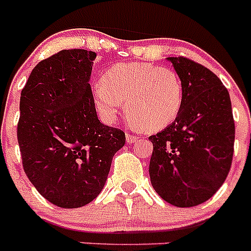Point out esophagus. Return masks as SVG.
<instances>
[{"instance_id":"34e87169","label":"esophagus","mask_w":251,"mask_h":251,"mask_svg":"<svg viewBox=\"0 0 251 251\" xmlns=\"http://www.w3.org/2000/svg\"><path fill=\"white\" fill-rule=\"evenodd\" d=\"M126 138H127V143H134V142L138 139V137L133 136V134H129V133H127V134H126Z\"/></svg>"}]
</instances>
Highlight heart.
I'll return each instance as SVG.
<instances>
[{
	"label": "heart",
	"mask_w": 251,
	"mask_h": 251,
	"mask_svg": "<svg viewBox=\"0 0 251 251\" xmlns=\"http://www.w3.org/2000/svg\"><path fill=\"white\" fill-rule=\"evenodd\" d=\"M99 115L113 122L126 101L130 123L146 132H157L178 117L183 85L176 70L150 63L115 64L93 88Z\"/></svg>",
	"instance_id": "obj_1"
}]
</instances>
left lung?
<instances>
[{
	"instance_id": "1",
	"label": "left lung",
	"mask_w": 251,
	"mask_h": 251,
	"mask_svg": "<svg viewBox=\"0 0 251 251\" xmlns=\"http://www.w3.org/2000/svg\"><path fill=\"white\" fill-rule=\"evenodd\" d=\"M167 59L182 81L183 104L174 123L150 137V177L163 200L177 207H192L214 196L231 167V100L211 70L187 57Z\"/></svg>"
}]
</instances>
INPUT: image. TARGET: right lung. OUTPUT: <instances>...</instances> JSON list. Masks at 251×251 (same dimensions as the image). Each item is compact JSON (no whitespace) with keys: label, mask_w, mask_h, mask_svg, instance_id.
Returning a JSON list of instances; mask_svg holds the SVG:
<instances>
[{"label":"right lung","mask_w":251,"mask_h":251,"mask_svg":"<svg viewBox=\"0 0 251 251\" xmlns=\"http://www.w3.org/2000/svg\"><path fill=\"white\" fill-rule=\"evenodd\" d=\"M94 51L61 50L40 61L21 92L17 141L26 176L52 205L75 208L103 190L126 143L100 123L89 79Z\"/></svg>","instance_id":"1"}]
</instances>
